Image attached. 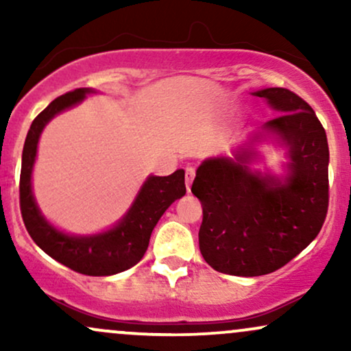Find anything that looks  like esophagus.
<instances>
[{
  "mask_svg": "<svg viewBox=\"0 0 351 351\" xmlns=\"http://www.w3.org/2000/svg\"><path fill=\"white\" fill-rule=\"evenodd\" d=\"M196 176V170L193 167H188L186 171H184V181H186V188L189 189V186H191L193 180H195Z\"/></svg>",
  "mask_w": 351,
  "mask_h": 351,
  "instance_id": "1",
  "label": "esophagus"
}]
</instances>
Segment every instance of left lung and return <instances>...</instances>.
I'll return each instance as SVG.
<instances>
[{
    "instance_id": "left-lung-1",
    "label": "left lung",
    "mask_w": 351,
    "mask_h": 351,
    "mask_svg": "<svg viewBox=\"0 0 351 351\" xmlns=\"http://www.w3.org/2000/svg\"><path fill=\"white\" fill-rule=\"evenodd\" d=\"M254 95L280 114L261 128L287 147V176L251 171L256 152L239 148L234 158L204 160L191 186L203 204L204 261L217 272L241 277L271 274L292 261L315 239L328 209L327 134L313 108L289 88Z\"/></svg>"
}]
</instances>
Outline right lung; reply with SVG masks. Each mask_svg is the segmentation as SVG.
<instances>
[{"label": "right lung", "instance_id": "right-lung-1", "mask_svg": "<svg viewBox=\"0 0 351 351\" xmlns=\"http://www.w3.org/2000/svg\"><path fill=\"white\" fill-rule=\"evenodd\" d=\"M94 92L75 88L54 99L31 123L23 148L21 178H19V206L24 226L29 236L47 256L66 267L86 276H114L134 267L147 252L153 228L171 203L184 196V171L176 170L168 176H148L142 189L119 224L94 236H71L51 226L41 215L31 188L38 142L43 128L52 117L71 108Z\"/></svg>", "mask_w": 351, "mask_h": 351}]
</instances>
